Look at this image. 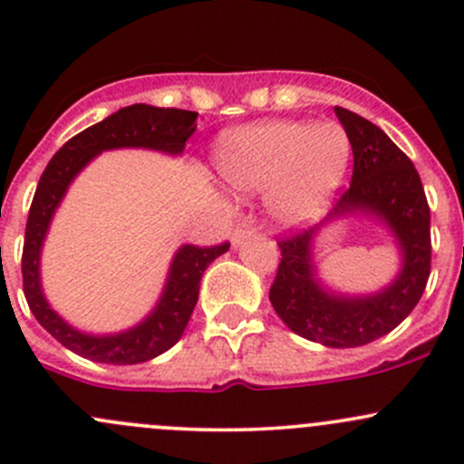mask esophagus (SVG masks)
Segmentation results:
<instances>
[{"label": "esophagus", "mask_w": 464, "mask_h": 464, "mask_svg": "<svg viewBox=\"0 0 464 464\" xmlns=\"http://www.w3.org/2000/svg\"><path fill=\"white\" fill-rule=\"evenodd\" d=\"M251 233H254V227H251L249 222H242L240 227H237L236 231L231 233V245L233 246H240L242 242L246 240V237H251Z\"/></svg>", "instance_id": "1"}]
</instances>
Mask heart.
<instances>
[{
	"label": "heart",
	"instance_id": "heart-1",
	"mask_svg": "<svg viewBox=\"0 0 464 464\" xmlns=\"http://www.w3.org/2000/svg\"><path fill=\"white\" fill-rule=\"evenodd\" d=\"M350 161V139L336 123L265 121L224 132L213 148L219 181L233 193H262L276 222H314L334 198Z\"/></svg>",
	"mask_w": 464,
	"mask_h": 464
}]
</instances>
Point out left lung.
Listing matches in <instances>:
<instances>
[{"mask_svg":"<svg viewBox=\"0 0 464 464\" xmlns=\"http://www.w3.org/2000/svg\"><path fill=\"white\" fill-rule=\"evenodd\" d=\"M334 114L353 145V184L321 224L278 242L283 260L269 301L303 339L325 348H359L395 330L422 298L431 274V213L418 170L388 134L343 107H334ZM341 218H368L396 245L401 265L377 293H341L320 278L315 242Z\"/></svg>","mask_w":464,"mask_h":464,"instance_id":"8db88e82","label":"left lung"}]
</instances>
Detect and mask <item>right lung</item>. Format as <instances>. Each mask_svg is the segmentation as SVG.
Returning <instances> with one entry per match:
<instances>
[{"label":"right lung","instance_id":"1","mask_svg":"<svg viewBox=\"0 0 464 464\" xmlns=\"http://www.w3.org/2000/svg\"><path fill=\"white\" fill-rule=\"evenodd\" d=\"M195 121L198 111L154 107L145 102L123 107L102 119L101 123L69 139L42 172L29 210L24 254H22L24 296L37 323L72 353L96 363L132 366V363L150 362L170 350L181 339L198 305L199 280L206 266L228 251V242L210 249L181 245L172 256L166 283L152 310L132 327L121 332L93 334L72 325L51 307L42 287V246L49 236L55 210L60 208L76 177L98 154L110 150H152L168 157H181L186 141L198 130Z\"/></svg>","mask_w":464,"mask_h":464}]
</instances>
